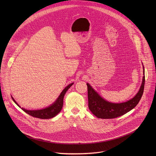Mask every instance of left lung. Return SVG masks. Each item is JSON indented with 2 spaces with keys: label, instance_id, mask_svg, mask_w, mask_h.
<instances>
[{
  "label": "left lung",
  "instance_id": "1",
  "mask_svg": "<svg viewBox=\"0 0 156 156\" xmlns=\"http://www.w3.org/2000/svg\"><path fill=\"white\" fill-rule=\"evenodd\" d=\"M142 83L139 92L133 98L127 102L113 103L101 98L97 92L87 83L88 107L90 112L97 118L102 119H112L122 116L130 111L139 102L144 89L145 71L144 68Z\"/></svg>",
  "mask_w": 156,
  "mask_h": 156
}]
</instances>
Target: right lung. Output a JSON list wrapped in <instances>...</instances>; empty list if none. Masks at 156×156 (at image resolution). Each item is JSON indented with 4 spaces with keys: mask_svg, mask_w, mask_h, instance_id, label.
I'll use <instances>...</instances> for the list:
<instances>
[{
    "mask_svg": "<svg viewBox=\"0 0 156 156\" xmlns=\"http://www.w3.org/2000/svg\"><path fill=\"white\" fill-rule=\"evenodd\" d=\"M73 84V83L68 85L67 87L62 90V92H61V94H60L59 97L58 98L56 101L52 105L50 106L49 107H48L47 108H45L44 109H41V110H35V111L26 110L24 108H22V109L23 111L25 112L26 113L29 114V115H30L33 117H35L37 118H40V119L51 118L55 116L61 111L62 106H63V101H64V95H65L66 92L68 90V89L72 86ZM12 98L13 101L15 102V103L19 106V105L17 103V102L12 98Z\"/></svg>",
    "mask_w": 156,
    "mask_h": 156,
    "instance_id": "1",
    "label": "right lung"
}]
</instances>
